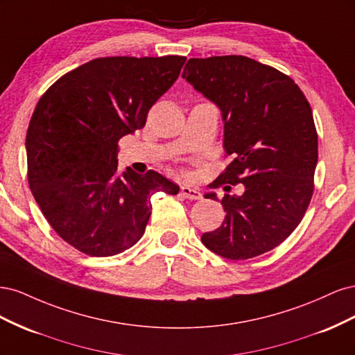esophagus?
Wrapping results in <instances>:
<instances>
[{"instance_id":"obj_1","label":"esophagus","mask_w":355,"mask_h":355,"mask_svg":"<svg viewBox=\"0 0 355 355\" xmlns=\"http://www.w3.org/2000/svg\"><path fill=\"white\" fill-rule=\"evenodd\" d=\"M180 196L188 200H201V192L197 188H191L188 185L180 187Z\"/></svg>"}]
</instances>
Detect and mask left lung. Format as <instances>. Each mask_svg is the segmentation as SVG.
<instances>
[{
  "label": "left lung",
  "instance_id": "1",
  "mask_svg": "<svg viewBox=\"0 0 355 355\" xmlns=\"http://www.w3.org/2000/svg\"><path fill=\"white\" fill-rule=\"evenodd\" d=\"M182 77L222 112L231 163L210 187L244 185L243 196H223L227 216L202 244L232 261L272 250L296 230L314 192L318 136L309 102L286 73L245 56L189 59ZM206 198L218 200L214 192Z\"/></svg>",
  "mask_w": 355,
  "mask_h": 355
}]
</instances>
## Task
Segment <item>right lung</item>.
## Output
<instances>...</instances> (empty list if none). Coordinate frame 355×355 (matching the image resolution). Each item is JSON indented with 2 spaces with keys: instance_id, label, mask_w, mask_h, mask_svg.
<instances>
[{
  "instance_id": "right-lung-1",
  "label": "right lung",
  "mask_w": 355,
  "mask_h": 355,
  "mask_svg": "<svg viewBox=\"0 0 355 355\" xmlns=\"http://www.w3.org/2000/svg\"><path fill=\"white\" fill-rule=\"evenodd\" d=\"M187 58H99L60 77L41 96L26 132L28 182L59 237L96 257L135 245L158 191L179 187L148 170H118V141L146 123Z\"/></svg>"
}]
</instances>
